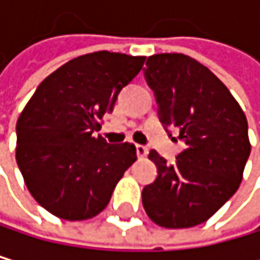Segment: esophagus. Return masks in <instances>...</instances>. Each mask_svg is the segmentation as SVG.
Here are the masks:
<instances>
[{
  "label": "esophagus",
  "mask_w": 260,
  "mask_h": 260,
  "mask_svg": "<svg viewBox=\"0 0 260 260\" xmlns=\"http://www.w3.org/2000/svg\"><path fill=\"white\" fill-rule=\"evenodd\" d=\"M136 151L139 157H145L148 154V148L145 145H136Z\"/></svg>",
  "instance_id": "obj_1"
}]
</instances>
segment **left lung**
<instances>
[{"instance_id": "1", "label": "left lung", "mask_w": 260, "mask_h": 260, "mask_svg": "<svg viewBox=\"0 0 260 260\" xmlns=\"http://www.w3.org/2000/svg\"><path fill=\"white\" fill-rule=\"evenodd\" d=\"M143 75L160 123L185 143L173 164L149 151L157 178L143 187L145 212L164 228L201 224L240 185L251 151L246 117L211 70L185 54L148 57Z\"/></svg>"}]
</instances>
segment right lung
<instances>
[{
  "label": "right lung",
  "instance_id": "obj_1",
  "mask_svg": "<svg viewBox=\"0 0 260 260\" xmlns=\"http://www.w3.org/2000/svg\"><path fill=\"white\" fill-rule=\"evenodd\" d=\"M145 57L98 51L49 75L17 121V164L36 201L78 221L98 215L137 159L134 143H107L98 120L111 114L121 88Z\"/></svg>",
  "mask_w": 260,
  "mask_h": 260
}]
</instances>
